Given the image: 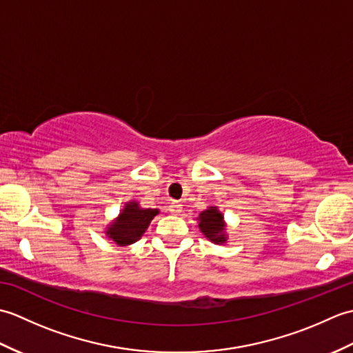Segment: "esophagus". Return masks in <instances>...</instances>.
Masks as SVG:
<instances>
[{"label":"esophagus","mask_w":353,"mask_h":353,"mask_svg":"<svg viewBox=\"0 0 353 353\" xmlns=\"http://www.w3.org/2000/svg\"><path fill=\"white\" fill-rule=\"evenodd\" d=\"M170 212L174 215H179L182 212V205L179 203V201H172V203L170 205Z\"/></svg>","instance_id":"34e87169"}]
</instances>
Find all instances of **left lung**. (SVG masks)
<instances>
[{
    "instance_id": "obj_1",
    "label": "left lung",
    "mask_w": 353,
    "mask_h": 353,
    "mask_svg": "<svg viewBox=\"0 0 353 353\" xmlns=\"http://www.w3.org/2000/svg\"><path fill=\"white\" fill-rule=\"evenodd\" d=\"M199 228L201 234L214 244L226 243V223H224V216L216 206H209L206 211L200 212Z\"/></svg>"
}]
</instances>
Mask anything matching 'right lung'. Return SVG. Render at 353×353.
<instances>
[{
    "mask_svg": "<svg viewBox=\"0 0 353 353\" xmlns=\"http://www.w3.org/2000/svg\"><path fill=\"white\" fill-rule=\"evenodd\" d=\"M157 214L159 209H144L139 206L138 201H129L117 219L109 224L106 235L117 245H130L144 235L148 224Z\"/></svg>",
    "mask_w": 353,
    "mask_h": 353,
    "instance_id": "1",
    "label": "right lung"
}]
</instances>
